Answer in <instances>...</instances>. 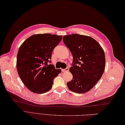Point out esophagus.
Returning a JSON list of instances; mask_svg holds the SVG:
<instances>
[{
	"label": "esophagus",
	"instance_id": "1",
	"mask_svg": "<svg viewBox=\"0 0 125 125\" xmlns=\"http://www.w3.org/2000/svg\"><path fill=\"white\" fill-rule=\"evenodd\" d=\"M69 67H67V68H66V69H62V72H68V71H69Z\"/></svg>",
	"mask_w": 125,
	"mask_h": 125
}]
</instances>
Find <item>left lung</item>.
I'll list each match as a JSON object with an SVG mask.
<instances>
[{"mask_svg":"<svg viewBox=\"0 0 125 125\" xmlns=\"http://www.w3.org/2000/svg\"><path fill=\"white\" fill-rule=\"evenodd\" d=\"M63 41L73 58L72 66L69 69L73 79L67 82L68 87L76 93L87 92L96 84L104 72V51L97 41L86 35H64Z\"/></svg>","mask_w":125,"mask_h":125,"instance_id":"obj_1","label":"left lung"}]
</instances>
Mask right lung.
I'll return each instance as SVG.
<instances>
[{
    "mask_svg": "<svg viewBox=\"0 0 125 125\" xmlns=\"http://www.w3.org/2000/svg\"><path fill=\"white\" fill-rule=\"evenodd\" d=\"M62 35L37 34L27 39L17 56V69L20 79L31 91L43 94L51 90L55 77L62 72L51 63L52 53Z\"/></svg>",
    "mask_w": 125,
    "mask_h": 125,
    "instance_id": "1",
    "label": "right lung"
}]
</instances>
